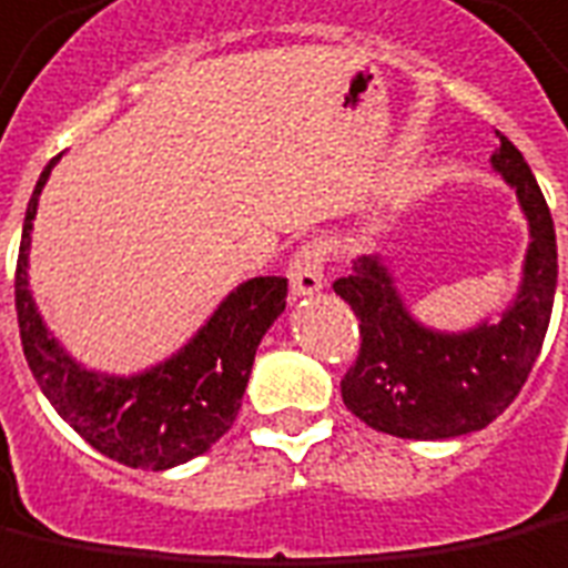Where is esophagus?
Returning a JSON list of instances; mask_svg holds the SVG:
<instances>
[{"label": "esophagus", "mask_w": 568, "mask_h": 568, "mask_svg": "<svg viewBox=\"0 0 568 568\" xmlns=\"http://www.w3.org/2000/svg\"><path fill=\"white\" fill-rule=\"evenodd\" d=\"M288 285H292V295H316L323 288V255L320 248L304 245L292 261H288Z\"/></svg>", "instance_id": "esophagus-1"}]
</instances>
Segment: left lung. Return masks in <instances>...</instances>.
Segmentation results:
<instances>
[{
  "label": "left lung",
  "mask_w": 568,
  "mask_h": 568,
  "mask_svg": "<svg viewBox=\"0 0 568 568\" xmlns=\"http://www.w3.org/2000/svg\"><path fill=\"white\" fill-rule=\"evenodd\" d=\"M491 169L517 190L529 248L514 301L498 320L464 332L424 325L408 311L394 271L363 257L335 283L359 320V356L341 381L344 406L372 430L403 439L474 434L505 412L526 384L547 335L557 292V233L541 187L523 153L498 132Z\"/></svg>",
  "instance_id": "1"
}]
</instances>
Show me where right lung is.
<instances>
[{"mask_svg":"<svg viewBox=\"0 0 568 568\" xmlns=\"http://www.w3.org/2000/svg\"><path fill=\"white\" fill-rule=\"evenodd\" d=\"M58 160L61 156H54L36 181L14 273L27 366L63 422L101 455L141 470L187 464L212 449L236 422L257 344L285 311L288 280L255 276L240 283L181 351L138 375L85 368L51 335L30 292L36 205Z\"/></svg>","mask_w":568,"mask_h":568,"instance_id":"right-lung-1","label":"right lung"}]
</instances>
